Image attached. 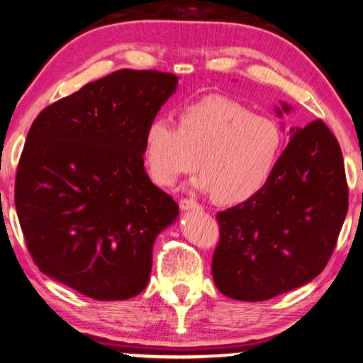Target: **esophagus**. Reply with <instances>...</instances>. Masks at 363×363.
<instances>
[{
    "label": "esophagus",
    "mask_w": 363,
    "mask_h": 363,
    "mask_svg": "<svg viewBox=\"0 0 363 363\" xmlns=\"http://www.w3.org/2000/svg\"><path fill=\"white\" fill-rule=\"evenodd\" d=\"M179 207L182 210H202V205H200L199 202H196V200H194V199H181Z\"/></svg>",
    "instance_id": "1"
}]
</instances>
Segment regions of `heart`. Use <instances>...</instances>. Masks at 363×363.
<instances>
[{
    "mask_svg": "<svg viewBox=\"0 0 363 363\" xmlns=\"http://www.w3.org/2000/svg\"><path fill=\"white\" fill-rule=\"evenodd\" d=\"M179 125L166 117L148 122L142 156L148 174L172 186L197 166L196 186L223 203H240L267 186L285 148V132L272 117L225 96H207L179 111Z\"/></svg>",
    "mask_w": 363,
    "mask_h": 363,
    "instance_id": "1",
    "label": "heart"
}]
</instances>
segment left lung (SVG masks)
I'll return each mask as SVG.
<instances>
[{
    "label": "left lung",
    "instance_id": "obj_1",
    "mask_svg": "<svg viewBox=\"0 0 363 363\" xmlns=\"http://www.w3.org/2000/svg\"><path fill=\"white\" fill-rule=\"evenodd\" d=\"M290 133L267 186L216 213L212 275L230 298L264 301L298 289L321 274L336 247L349 207L342 151L320 118Z\"/></svg>",
    "mask_w": 363,
    "mask_h": 363
}]
</instances>
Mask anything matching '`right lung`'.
<instances>
[{
  "label": "right lung",
  "mask_w": 363,
  "mask_h": 363,
  "mask_svg": "<svg viewBox=\"0 0 363 363\" xmlns=\"http://www.w3.org/2000/svg\"><path fill=\"white\" fill-rule=\"evenodd\" d=\"M177 77L118 69L45 107L27 133L14 203L43 274L94 300L148 284L153 242L179 215L145 171L143 135Z\"/></svg>",
  "instance_id": "obj_1"
}]
</instances>
